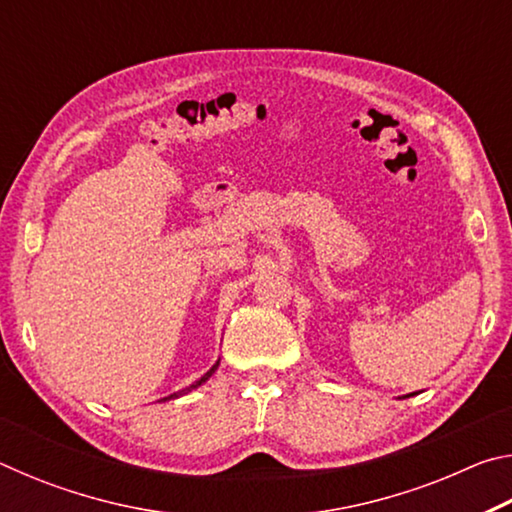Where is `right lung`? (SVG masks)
Wrapping results in <instances>:
<instances>
[{"instance_id":"add662e5","label":"right lung","mask_w":512,"mask_h":512,"mask_svg":"<svg viewBox=\"0 0 512 512\" xmlns=\"http://www.w3.org/2000/svg\"><path fill=\"white\" fill-rule=\"evenodd\" d=\"M214 370H216V366H214V368H212L210 372H207V375H203L201 379H198V381H194V384H192V386H187V388H183V391H180V393H173V395H169V397H164V400H173V397H180V395H185V393H189V391H192V388H196V386H201V384H203V381H205L207 377H210Z\"/></svg>"}]
</instances>
